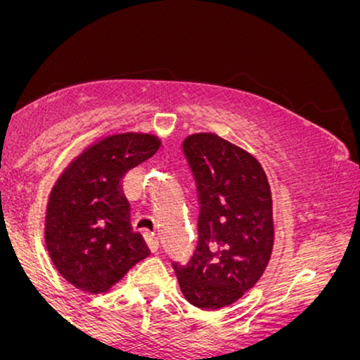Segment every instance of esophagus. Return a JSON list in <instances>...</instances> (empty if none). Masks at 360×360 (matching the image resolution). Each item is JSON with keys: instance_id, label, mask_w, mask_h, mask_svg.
<instances>
[{"instance_id": "obj_1", "label": "esophagus", "mask_w": 360, "mask_h": 360, "mask_svg": "<svg viewBox=\"0 0 360 360\" xmlns=\"http://www.w3.org/2000/svg\"><path fill=\"white\" fill-rule=\"evenodd\" d=\"M143 237H146V243H147L148 250H150L152 254L157 252V249H159V242H157V238L152 237V235H148V233L143 235Z\"/></svg>"}]
</instances>
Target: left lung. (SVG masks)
Masks as SVG:
<instances>
[{
	"mask_svg": "<svg viewBox=\"0 0 360 360\" xmlns=\"http://www.w3.org/2000/svg\"><path fill=\"white\" fill-rule=\"evenodd\" d=\"M183 150L198 186V247L186 266L174 264L193 307H230L255 286L274 245L271 186L250 152L212 131L188 135Z\"/></svg>",
	"mask_w": 360,
	"mask_h": 360,
	"instance_id": "1",
	"label": "left lung"
}]
</instances>
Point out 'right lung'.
Masks as SVG:
<instances>
[{"instance_id": "add662e5", "label": "right lung", "mask_w": 360, "mask_h": 360, "mask_svg": "<svg viewBox=\"0 0 360 360\" xmlns=\"http://www.w3.org/2000/svg\"><path fill=\"white\" fill-rule=\"evenodd\" d=\"M152 134L96 139L53 184L45 212V245L59 274L89 295H101L148 257L142 235L131 230L122 179L159 150Z\"/></svg>"}]
</instances>
